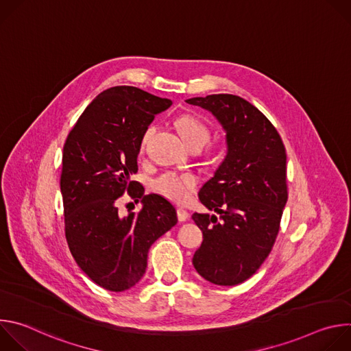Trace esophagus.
I'll return each mask as SVG.
<instances>
[{
    "label": "esophagus",
    "mask_w": 351,
    "mask_h": 351,
    "mask_svg": "<svg viewBox=\"0 0 351 351\" xmlns=\"http://www.w3.org/2000/svg\"><path fill=\"white\" fill-rule=\"evenodd\" d=\"M178 219H179L180 222L187 221V219H189V213H187V210H184V208H178Z\"/></svg>",
    "instance_id": "obj_1"
}]
</instances>
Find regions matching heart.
<instances>
[{"instance_id":"b5f03b06","label":"heart","mask_w":351,"mask_h":351,"mask_svg":"<svg viewBox=\"0 0 351 351\" xmlns=\"http://www.w3.org/2000/svg\"><path fill=\"white\" fill-rule=\"evenodd\" d=\"M176 128L187 145L194 143L206 144L210 140V129L208 126L197 117L193 115H183L176 121ZM154 133V128L149 126L143 137H141V147L144 148L148 143L149 137ZM197 184V179L190 173H176L168 172L161 175L153 182V189L160 193L161 195L167 197L171 202L175 203H184L190 197V193Z\"/></svg>"}]
</instances>
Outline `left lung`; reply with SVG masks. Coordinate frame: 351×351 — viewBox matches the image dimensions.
<instances>
[{"label":"left lung","mask_w":351,"mask_h":351,"mask_svg":"<svg viewBox=\"0 0 351 351\" xmlns=\"http://www.w3.org/2000/svg\"><path fill=\"white\" fill-rule=\"evenodd\" d=\"M187 104L211 112L225 132L226 156L198 191L210 211L193 214L204 240L195 271L219 286L252 278L269 256L287 202L286 149L268 118L233 94L193 97Z\"/></svg>","instance_id":"8db88e82"}]
</instances>
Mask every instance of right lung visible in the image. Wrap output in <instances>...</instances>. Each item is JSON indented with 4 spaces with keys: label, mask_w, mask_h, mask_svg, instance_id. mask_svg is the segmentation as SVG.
<instances>
[{
    "label": "right lung",
    "mask_w": 351,
    "mask_h": 351,
    "mask_svg": "<svg viewBox=\"0 0 351 351\" xmlns=\"http://www.w3.org/2000/svg\"><path fill=\"white\" fill-rule=\"evenodd\" d=\"M171 106V99L133 86L107 88L65 141L60 186L68 245L79 268L107 290L133 287L145 272L149 247L178 223L165 197L144 194L132 180L144 132ZM126 188L142 210L121 217L116 199Z\"/></svg>",
    "instance_id": "1"
}]
</instances>
